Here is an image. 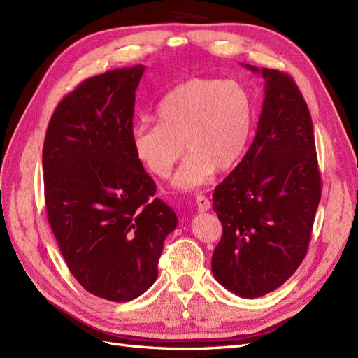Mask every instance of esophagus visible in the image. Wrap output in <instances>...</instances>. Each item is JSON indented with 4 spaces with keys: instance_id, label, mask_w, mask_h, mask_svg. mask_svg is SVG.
Returning a JSON list of instances; mask_svg holds the SVG:
<instances>
[{
    "instance_id": "obj_1",
    "label": "esophagus",
    "mask_w": 358,
    "mask_h": 358,
    "mask_svg": "<svg viewBox=\"0 0 358 358\" xmlns=\"http://www.w3.org/2000/svg\"><path fill=\"white\" fill-rule=\"evenodd\" d=\"M210 201L206 199L204 196H201V194H199L197 196V210L199 212H208L210 209Z\"/></svg>"
}]
</instances>
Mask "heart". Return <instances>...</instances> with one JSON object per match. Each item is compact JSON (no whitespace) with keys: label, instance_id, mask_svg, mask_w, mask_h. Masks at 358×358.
<instances>
[{"label":"heart","instance_id":"1","mask_svg":"<svg viewBox=\"0 0 358 358\" xmlns=\"http://www.w3.org/2000/svg\"><path fill=\"white\" fill-rule=\"evenodd\" d=\"M157 119L158 124L133 125L136 158L149 173L167 178L187 148L173 187L194 189L208 183L216 169L229 170L241 161L252 133L254 100L237 80L194 78L159 101Z\"/></svg>","mask_w":358,"mask_h":358}]
</instances>
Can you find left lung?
<instances>
[{
    "mask_svg": "<svg viewBox=\"0 0 358 358\" xmlns=\"http://www.w3.org/2000/svg\"><path fill=\"white\" fill-rule=\"evenodd\" d=\"M245 67L262 73L264 101L251 148L213 192L222 237L212 273L236 296L255 299L282 285L305 258L321 178L310 113L294 80Z\"/></svg>",
    "mask_w": 358,
    "mask_h": 358,
    "instance_id": "obj_1",
    "label": "left lung"
}]
</instances>
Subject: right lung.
<instances>
[{
	"instance_id": "1",
	"label": "right lung",
	"mask_w": 358,
	"mask_h": 358,
	"mask_svg": "<svg viewBox=\"0 0 358 358\" xmlns=\"http://www.w3.org/2000/svg\"><path fill=\"white\" fill-rule=\"evenodd\" d=\"M145 66L94 76L53 112L43 145L48 218L71 275L91 294L129 301L152 285L178 216L131 145Z\"/></svg>"
}]
</instances>
